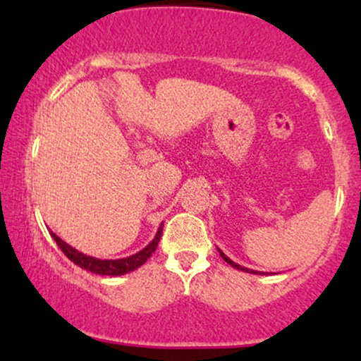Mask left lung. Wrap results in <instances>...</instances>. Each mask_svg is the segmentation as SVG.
Here are the masks:
<instances>
[{
	"label": "left lung",
	"instance_id": "left-lung-1",
	"mask_svg": "<svg viewBox=\"0 0 361 361\" xmlns=\"http://www.w3.org/2000/svg\"><path fill=\"white\" fill-rule=\"evenodd\" d=\"M219 252H221L222 259H224V261H226V263H229V264H231V267H233V268H235V270H241V271H246V273H255V275H259V273H258V271H255V270H250V268H246V267H241V264L234 263V261H233V259H229V258H227V256H226V255H224V252H222L221 250H219Z\"/></svg>",
	"mask_w": 361,
	"mask_h": 361
}]
</instances>
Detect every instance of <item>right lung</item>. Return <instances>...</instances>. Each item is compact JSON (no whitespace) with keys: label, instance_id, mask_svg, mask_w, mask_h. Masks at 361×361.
<instances>
[{"label":"right lung","instance_id":"add662e5","mask_svg":"<svg viewBox=\"0 0 361 361\" xmlns=\"http://www.w3.org/2000/svg\"><path fill=\"white\" fill-rule=\"evenodd\" d=\"M161 234H163V224L159 226L157 233L154 235L151 243L147 244L144 250H140L135 255L127 256V258H120V259H100V258H94V256H88L85 252L78 251L76 247L69 246L68 243H64L57 234L51 233V235L54 238V241L57 243V246L61 247V251L68 256L69 259L73 261L74 264H78L80 268H85L91 273H97V275H110V276H120V275H126V273H130L134 270H137L139 267H142L146 261L151 258L152 252L156 251L157 243H159Z\"/></svg>","mask_w":361,"mask_h":361}]
</instances>
